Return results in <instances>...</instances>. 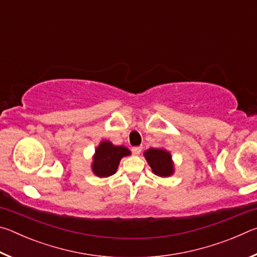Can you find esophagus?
I'll return each mask as SVG.
<instances>
[{
	"label": "esophagus",
	"mask_w": 257,
	"mask_h": 257,
	"mask_svg": "<svg viewBox=\"0 0 257 257\" xmlns=\"http://www.w3.org/2000/svg\"><path fill=\"white\" fill-rule=\"evenodd\" d=\"M133 153L135 154V155H139L142 153V147L141 146H137V147H133Z\"/></svg>",
	"instance_id": "1"
}]
</instances>
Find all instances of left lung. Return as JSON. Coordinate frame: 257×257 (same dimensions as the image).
Returning <instances> with one entry per match:
<instances>
[{
	"label": "left lung",
	"instance_id": "obj_1",
	"mask_svg": "<svg viewBox=\"0 0 257 257\" xmlns=\"http://www.w3.org/2000/svg\"><path fill=\"white\" fill-rule=\"evenodd\" d=\"M144 156L154 175L161 178H168L175 173V164L171 153L167 150L149 149L144 152Z\"/></svg>",
	"mask_w": 257,
	"mask_h": 257
}]
</instances>
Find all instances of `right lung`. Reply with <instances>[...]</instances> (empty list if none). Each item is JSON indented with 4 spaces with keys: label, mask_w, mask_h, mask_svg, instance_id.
I'll return each mask as SVG.
<instances>
[{
    "label": "right lung",
    "mask_w": 257,
    "mask_h": 257,
    "mask_svg": "<svg viewBox=\"0 0 257 257\" xmlns=\"http://www.w3.org/2000/svg\"><path fill=\"white\" fill-rule=\"evenodd\" d=\"M132 154L127 147L113 145L111 142L102 141L95 150L92 162V171L99 178H107L118 170L120 161Z\"/></svg>",
    "instance_id": "right-lung-1"
}]
</instances>
